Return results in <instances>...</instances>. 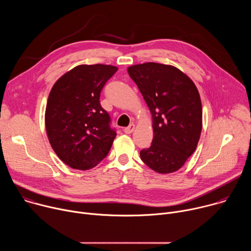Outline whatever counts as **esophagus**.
I'll return each instance as SVG.
<instances>
[{"mask_svg": "<svg viewBox=\"0 0 251 251\" xmlns=\"http://www.w3.org/2000/svg\"><path fill=\"white\" fill-rule=\"evenodd\" d=\"M134 129H135V124H130L128 127H126V128H124V132L126 133V134H131L133 131H134Z\"/></svg>", "mask_w": 251, "mask_h": 251, "instance_id": "obj_1", "label": "esophagus"}]
</instances>
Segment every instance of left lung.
<instances>
[{"instance_id": "8db88e82", "label": "left lung", "mask_w": 251, "mask_h": 251, "mask_svg": "<svg viewBox=\"0 0 251 251\" xmlns=\"http://www.w3.org/2000/svg\"><path fill=\"white\" fill-rule=\"evenodd\" d=\"M153 119L154 138L141 160L160 174L181 169L195 152L202 127L200 93L193 80L175 66L147 62L128 67Z\"/></svg>"}]
</instances>
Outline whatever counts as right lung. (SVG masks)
I'll return each mask as SVG.
<instances>
[{
  "label": "right lung",
  "instance_id": "right-lung-1",
  "mask_svg": "<svg viewBox=\"0 0 251 251\" xmlns=\"http://www.w3.org/2000/svg\"><path fill=\"white\" fill-rule=\"evenodd\" d=\"M117 67L81 64L53 84L46 108V129L58 158L76 170H89L111 149L116 131L100 105V92Z\"/></svg>",
  "mask_w": 251,
  "mask_h": 251
}]
</instances>
